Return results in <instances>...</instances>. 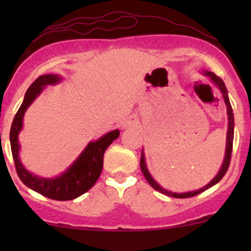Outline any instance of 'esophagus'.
I'll return each mask as SVG.
<instances>
[{"mask_svg":"<svg viewBox=\"0 0 251 251\" xmlns=\"http://www.w3.org/2000/svg\"><path fill=\"white\" fill-rule=\"evenodd\" d=\"M133 122H131V120H127V122L124 123V127H127V126H131Z\"/></svg>","mask_w":251,"mask_h":251,"instance_id":"esophagus-1","label":"esophagus"}]
</instances>
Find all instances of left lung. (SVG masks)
I'll return each instance as SVG.
<instances>
[{
    "mask_svg": "<svg viewBox=\"0 0 251 251\" xmlns=\"http://www.w3.org/2000/svg\"><path fill=\"white\" fill-rule=\"evenodd\" d=\"M201 73L204 74L205 76H208L211 82L214 83L218 87V89L221 91L222 97H223L224 102H226V114H227V132H226V154H224V159L223 163H222V166L218 171V174L212 178L211 180L206 184L205 186L203 188L195 190V191H188V192H172L169 191V190L164 189L163 186H160L157 181L154 180V178L152 177L151 174H150L149 169H148V164H146V158H145V153H144V148L142 150V157H140V169H142V172L144 175V177L146 178L148 183L150 185L152 186L154 190H157L158 192L160 194L169 196V197H174V198H189V197H194V196H197L201 194L203 191L208 190L214 186L215 184H217L222 178L224 177L226 172L227 171V168H229V164H230V158H231V151H232V142H234V127H235V123H234V113H232V108L231 105H230L229 101V96H227V89L224 85L223 80L221 77H218L216 74L212 73V72L209 71H201Z\"/></svg>",
    "mask_w": 251,
    "mask_h": 251,
    "instance_id": "obj_1",
    "label": "left lung"
}]
</instances>
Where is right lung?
I'll use <instances>...</instances> for the list:
<instances>
[{
  "label": "right lung",
  "mask_w": 251,
  "mask_h": 251,
  "mask_svg": "<svg viewBox=\"0 0 251 251\" xmlns=\"http://www.w3.org/2000/svg\"><path fill=\"white\" fill-rule=\"evenodd\" d=\"M62 77L57 74H46L39 76L25 92L24 101L17 111L10 128V148L15 162L16 172L20 179L25 186L36 191L37 194L55 201L75 200L87 192L96 184L102 171L103 153L106 149L119 137V129L108 132L99 139L92 140L87 144L83 151L68 166L65 171L53 178H46L34 175L28 171L20 159L21 145L19 134L24 128V117L25 111L33 103L47 86L61 82Z\"/></svg>",
  "instance_id": "add662e5"
}]
</instances>
